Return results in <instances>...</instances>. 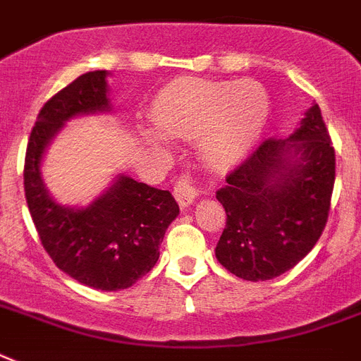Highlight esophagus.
Wrapping results in <instances>:
<instances>
[{"instance_id":"1","label":"esophagus","mask_w":361,"mask_h":361,"mask_svg":"<svg viewBox=\"0 0 361 361\" xmlns=\"http://www.w3.org/2000/svg\"><path fill=\"white\" fill-rule=\"evenodd\" d=\"M197 195H198V191L195 189L192 181L189 180L187 176H183V178H180V180L176 181L174 197H176V200H178V204H180L181 208H189V206L195 202Z\"/></svg>"}]
</instances>
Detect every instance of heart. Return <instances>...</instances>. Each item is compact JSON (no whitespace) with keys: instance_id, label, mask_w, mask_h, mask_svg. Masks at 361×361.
<instances>
[{"instance_id":"1","label":"heart","mask_w":361,"mask_h":361,"mask_svg":"<svg viewBox=\"0 0 361 361\" xmlns=\"http://www.w3.org/2000/svg\"><path fill=\"white\" fill-rule=\"evenodd\" d=\"M269 118L268 93L257 82L185 78L163 90L153 106L159 129H144L152 146L170 149L166 135L198 138V155L214 170H231L257 146Z\"/></svg>"}]
</instances>
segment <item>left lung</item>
Returning <instances> with one entry per match:
<instances>
[{"label":"left lung","mask_w":361,"mask_h":361,"mask_svg":"<svg viewBox=\"0 0 361 361\" xmlns=\"http://www.w3.org/2000/svg\"><path fill=\"white\" fill-rule=\"evenodd\" d=\"M334 181L336 152L313 104L292 135L262 142L217 191L226 212L215 247L221 266L243 281L294 268L324 231Z\"/></svg>","instance_id":"obj_1"}]
</instances>
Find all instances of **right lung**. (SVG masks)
<instances>
[{
  "label": "right lung",
  "instance_id": "add662e5",
  "mask_svg": "<svg viewBox=\"0 0 361 361\" xmlns=\"http://www.w3.org/2000/svg\"><path fill=\"white\" fill-rule=\"evenodd\" d=\"M109 71H92L56 93L31 130L24 164V189L31 219L54 264L97 290L129 288L159 260V245L180 206L169 191L118 174L86 206H65L42 180L48 146L67 121L109 114Z\"/></svg>",
  "mask_w": 361,
  "mask_h": 361
}]
</instances>
